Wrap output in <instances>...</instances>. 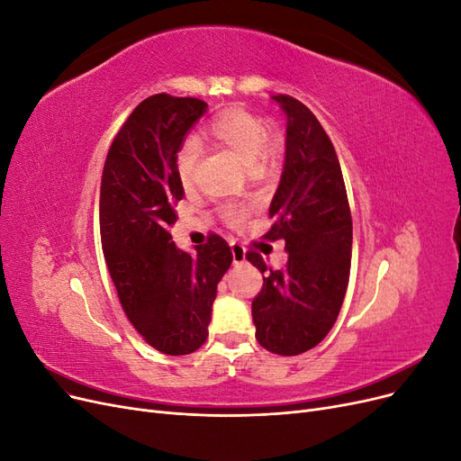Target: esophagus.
Masks as SVG:
<instances>
[{
    "instance_id": "obj_1",
    "label": "esophagus",
    "mask_w": 461,
    "mask_h": 461,
    "mask_svg": "<svg viewBox=\"0 0 461 461\" xmlns=\"http://www.w3.org/2000/svg\"><path fill=\"white\" fill-rule=\"evenodd\" d=\"M230 252H232V261L234 265H240L246 261V249L239 242H230Z\"/></svg>"
}]
</instances>
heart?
<instances>
[{"label":"heart","mask_w":461,"mask_h":461,"mask_svg":"<svg viewBox=\"0 0 461 461\" xmlns=\"http://www.w3.org/2000/svg\"><path fill=\"white\" fill-rule=\"evenodd\" d=\"M205 138L217 148L230 151L252 173L273 169L283 159V134L267 131V121L254 111L244 107H227L205 124ZM200 144L186 140L176 153V171L183 185H190L194 169L200 159ZM222 219L230 225H240L248 217V207L240 203H227L221 209Z\"/></svg>","instance_id":"1"}]
</instances>
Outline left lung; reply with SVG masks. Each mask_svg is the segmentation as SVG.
Segmentation results:
<instances>
[{"mask_svg": "<svg viewBox=\"0 0 461 461\" xmlns=\"http://www.w3.org/2000/svg\"><path fill=\"white\" fill-rule=\"evenodd\" d=\"M286 122V159L269 207V240H285V269L258 252L246 259L261 271L252 302L258 342L278 356H298L323 340L337 321L350 278L352 215L340 163L329 134L296 97L278 94Z\"/></svg>", "mask_w": 461, "mask_h": 461, "instance_id": "1", "label": "left lung"}]
</instances>
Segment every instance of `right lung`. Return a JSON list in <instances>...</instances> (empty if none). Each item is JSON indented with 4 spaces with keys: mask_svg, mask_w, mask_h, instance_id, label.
Listing matches in <instances>:
<instances>
[{
    "mask_svg": "<svg viewBox=\"0 0 461 461\" xmlns=\"http://www.w3.org/2000/svg\"><path fill=\"white\" fill-rule=\"evenodd\" d=\"M205 107L198 97H146L115 134L102 175V249L119 302L140 337L169 356L205 342L217 285L232 263L219 234L192 256L169 232L185 198L176 151Z\"/></svg>",
    "mask_w": 461,
    "mask_h": 461,
    "instance_id": "add662e5",
    "label": "right lung"
}]
</instances>
